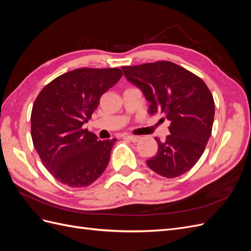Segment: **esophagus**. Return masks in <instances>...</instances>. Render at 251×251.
Segmentation results:
<instances>
[{
	"instance_id": "obj_1",
	"label": "esophagus",
	"mask_w": 251,
	"mask_h": 251,
	"mask_svg": "<svg viewBox=\"0 0 251 251\" xmlns=\"http://www.w3.org/2000/svg\"><path fill=\"white\" fill-rule=\"evenodd\" d=\"M126 138H127L128 140H131L132 142H137V141L140 139L139 136H135V135H127Z\"/></svg>"
}]
</instances>
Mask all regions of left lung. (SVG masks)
Here are the masks:
<instances>
[{
  "label": "left lung",
  "instance_id": "1",
  "mask_svg": "<svg viewBox=\"0 0 251 251\" xmlns=\"http://www.w3.org/2000/svg\"><path fill=\"white\" fill-rule=\"evenodd\" d=\"M125 76L150 101V113L160 112L171 121L170 135L158 142L149 168L165 178L185 174L198 162L211 135L215 101L199 76L169 60L123 66Z\"/></svg>",
  "mask_w": 251,
  "mask_h": 251
}]
</instances>
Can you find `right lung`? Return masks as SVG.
Segmentation results:
<instances>
[{
    "instance_id": "obj_1",
    "label": "right lung",
    "mask_w": 251,
    "mask_h": 251,
    "mask_svg": "<svg viewBox=\"0 0 251 251\" xmlns=\"http://www.w3.org/2000/svg\"><path fill=\"white\" fill-rule=\"evenodd\" d=\"M123 76L119 68H80L59 75L37 95L31 137L45 168L58 182L85 187L108 166L116 138L97 140L83 128L103 93Z\"/></svg>"
}]
</instances>
